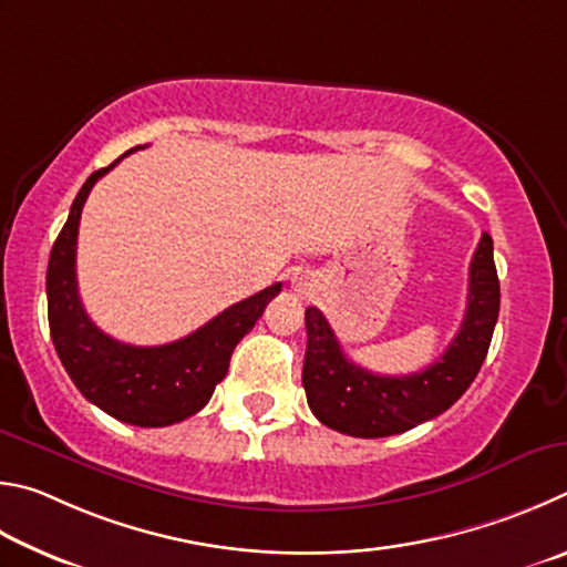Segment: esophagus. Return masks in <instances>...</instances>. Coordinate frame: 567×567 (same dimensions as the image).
I'll return each mask as SVG.
<instances>
[{
	"instance_id": "34e87169",
	"label": "esophagus",
	"mask_w": 567,
	"mask_h": 567,
	"mask_svg": "<svg viewBox=\"0 0 567 567\" xmlns=\"http://www.w3.org/2000/svg\"><path fill=\"white\" fill-rule=\"evenodd\" d=\"M293 289L301 291V296H309V286H306L301 278H293Z\"/></svg>"
}]
</instances>
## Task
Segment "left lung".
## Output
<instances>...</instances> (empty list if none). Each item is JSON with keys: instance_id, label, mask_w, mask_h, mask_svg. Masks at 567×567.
I'll return each instance as SVG.
<instances>
[{"instance_id": "obj_1", "label": "left lung", "mask_w": 567, "mask_h": 567, "mask_svg": "<svg viewBox=\"0 0 567 567\" xmlns=\"http://www.w3.org/2000/svg\"><path fill=\"white\" fill-rule=\"evenodd\" d=\"M501 311V284L493 238L483 234L471 261L468 309L461 331L429 369L409 375H379L346 359L326 316L306 309L303 389L309 409L329 429L355 439H383L415 429L449 411L468 391L488 353Z\"/></svg>"}]
</instances>
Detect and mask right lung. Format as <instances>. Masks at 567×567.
<instances>
[{
    "mask_svg": "<svg viewBox=\"0 0 567 567\" xmlns=\"http://www.w3.org/2000/svg\"><path fill=\"white\" fill-rule=\"evenodd\" d=\"M114 164L99 168L79 188L52 246L47 268L49 331L59 361L86 401L122 423L162 429L204 409L216 383L224 381L236 343L261 319L281 284L228 306L202 329L166 346H128L96 329L76 289V234L89 192Z\"/></svg>",
    "mask_w": 567,
    "mask_h": 567,
    "instance_id": "obj_1",
    "label": "right lung"
}]
</instances>
